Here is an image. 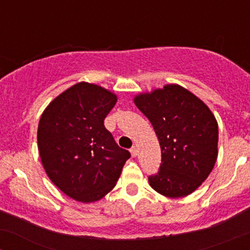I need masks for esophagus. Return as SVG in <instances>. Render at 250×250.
Listing matches in <instances>:
<instances>
[{
    "label": "esophagus",
    "instance_id": "obj_1",
    "mask_svg": "<svg viewBox=\"0 0 250 250\" xmlns=\"http://www.w3.org/2000/svg\"><path fill=\"white\" fill-rule=\"evenodd\" d=\"M130 153H131V156L133 157H136L137 156V153H139V151H137V148L135 147H131V149H130Z\"/></svg>",
    "mask_w": 250,
    "mask_h": 250
}]
</instances>
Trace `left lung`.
<instances>
[{
	"label": "left lung",
	"mask_w": 250,
	"mask_h": 250,
	"mask_svg": "<svg viewBox=\"0 0 250 250\" xmlns=\"http://www.w3.org/2000/svg\"><path fill=\"white\" fill-rule=\"evenodd\" d=\"M153 125L161 147L159 173L149 185L163 196L190 195L207 180L216 162L219 125L202 100L176 83L134 96Z\"/></svg>",
	"instance_id": "8db88e82"
}]
</instances>
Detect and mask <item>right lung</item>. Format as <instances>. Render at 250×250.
Segmentation results:
<instances>
[{
    "mask_svg": "<svg viewBox=\"0 0 250 250\" xmlns=\"http://www.w3.org/2000/svg\"><path fill=\"white\" fill-rule=\"evenodd\" d=\"M116 102L113 91L79 82L43 110L37 128L40 159L51 182L70 199L101 200L115 187L130 157L103 125Z\"/></svg>",
    "mask_w": 250,
    "mask_h": 250,
    "instance_id": "obj_1",
    "label": "right lung"
}]
</instances>
